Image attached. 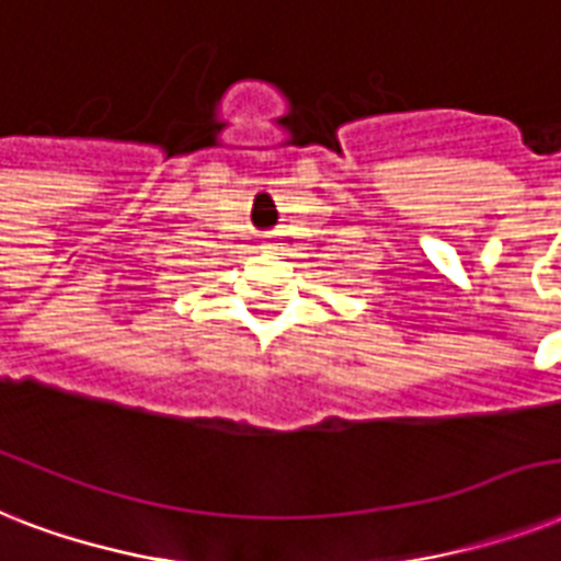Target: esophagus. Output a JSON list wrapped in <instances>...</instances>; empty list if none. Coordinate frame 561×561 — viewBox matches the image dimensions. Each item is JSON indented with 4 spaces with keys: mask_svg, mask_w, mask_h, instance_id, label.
I'll list each match as a JSON object with an SVG mask.
<instances>
[{
    "mask_svg": "<svg viewBox=\"0 0 561 561\" xmlns=\"http://www.w3.org/2000/svg\"><path fill=\"white\" fill-rule=\"evenodd\" d=\"M277 245H280V242H266L263 249H266V251H277Z\"/></svg>",
    "mask_w": 561,
    "mask_h": 561,
    "instance_id": "obj_1",
    "label": "esophagus"
}]
</instances>
